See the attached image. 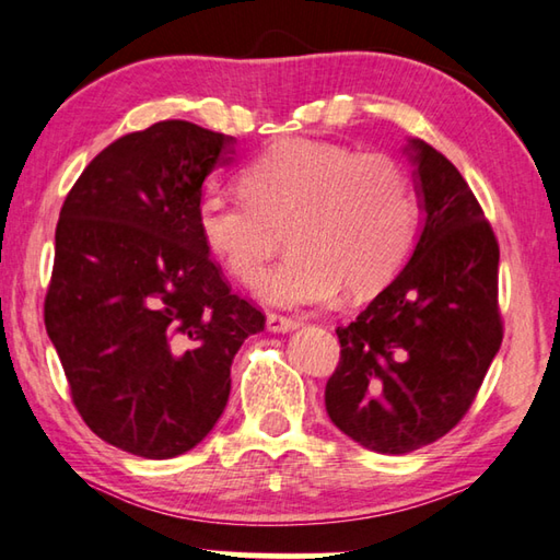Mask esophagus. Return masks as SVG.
I'll list each match as a JSON object with an SVG mask.
<instances>
[{
    "instance_id": "esophagus-1",
    "label": "esophagus",
    "mask_w": 560,
    "mask_h": 560,
    "mask_svg": "<svg viewBox=\"0 0 560 560\" xmlns=\"http://www.w3.org/2000/svg\"><path fill=\"white\" fill-rule=\"evenodd\" d=\"M266 324H268L270 331H292V329H298V326H300V322L294 319V316H284V314H278V312H270Z\"/></svg>"
}]
</instances>
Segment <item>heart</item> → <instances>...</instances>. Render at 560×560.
Segmentation results:
<instances>
[{
  "instance_id": "obj_1",
  "label": "heart",
  "mask_w": 560,
  "mask_h": 560,
  "mask_svg": "<svg viewBox=\"0 0 560 560\" xmlns=\"http://www.w3.org/2000/svg\"><path fill=\"white\" fill-rule=\"evenodd\" d=\"M238 187L199 195L197 231L231 276L258 284L284 226L292 250L260 288L270 304H319L339 288L363 298L393 280L415 246L417 192L389 155L282 139L241 167Z\"/></svg>"
}]
</instances>
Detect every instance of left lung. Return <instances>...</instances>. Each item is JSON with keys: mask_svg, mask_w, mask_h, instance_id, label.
<instances>
[{"mask_svg": "<svg viewBox=\"0 0 560 560\" xmlns=\"http://www.w3.org/2000/svg\"><path fill=\"white\" fill-rule=\"evenodd\" d=\"M424 229L402 272L339 326L324 402L336 427L377 453H409L466 417L502 343L500 246L458 167L411 141Z\"/></svg>", "mask_w": 560, "mask_h": 560, "instance_id": "left-lung-1", "label": "left lung"}]
</instances>
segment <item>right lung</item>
<instances>
[{"label": "right lung", "mask_w": 560, "mask_h": 560, "mask_svg": "<svg viewBox=\"0 0 560 560\" xmlns=\"http://www.w3.org/2000/svg\"><path fill=\"white\" fill-rule=\"evenodd\" d=\"M231 145L197 124L158 121L94 155L60 209L46 331L84 424L133 456L195 448L229 402L241 343L266 326L195 221Z\"/></svg>", "instance_id": "add662e5"}]
</instances>
